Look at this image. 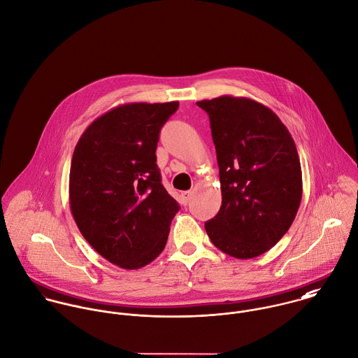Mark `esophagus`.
<instances>
[{"instance_id": "34e87169", "label": "esophagus", "mask_w": 358, "mask_h": 358, "mask_svg": "<svg viewBox=\"0 0 358 358\" xmlns=\"http://www.w3.org/2000/svg\"><path fill=\"white\" fill-rule=\"evenodd\" d=\"M191 195H192L191 191H184V192H181V202H182L184 205H187V203L189 202V199H191Z\"/></svg>"}]
</instances>
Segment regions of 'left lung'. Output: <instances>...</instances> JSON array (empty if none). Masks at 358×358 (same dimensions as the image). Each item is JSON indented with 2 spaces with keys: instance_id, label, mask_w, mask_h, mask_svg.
<instances>
[{
  "instance_id": "obj_1",
  "label": "left lung",
  "mask_w": 358,
  "mask_h": 358,
  "mask_svg": "<svg viewBox=\"0 0 358 358\" xmlns=\"http://www.w3.org/2000/svg\"><path fill=\"white\" fill-rule=\"evenodd\" d=\"M196 105L210 119L222 198L205 229L225 255L257 257L285 235L299 210L296 143L281 119L255 99L221 95Z\"/></svg>"
}]
</instances>
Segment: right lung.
I'll return each instance as SVG.
<instances>
[{
  "instance_id": "1",
  "label": "right lung",
  "mask_w": 358,
  "mask_h": 358,
  "mask_svg": "<svg viewBox=\"0 0 358 358\" xmlns=\"http://www.w3.org/2000/svg\"><path fill=\"white\" fill-rule=\"evenodd\" d=\"M178 101L131 102L96 117L73 152L69 205L85 241L108 262L138 270L164 249L180 210L160 181L159 131Z\"/></svg>"
}]
</instances>
